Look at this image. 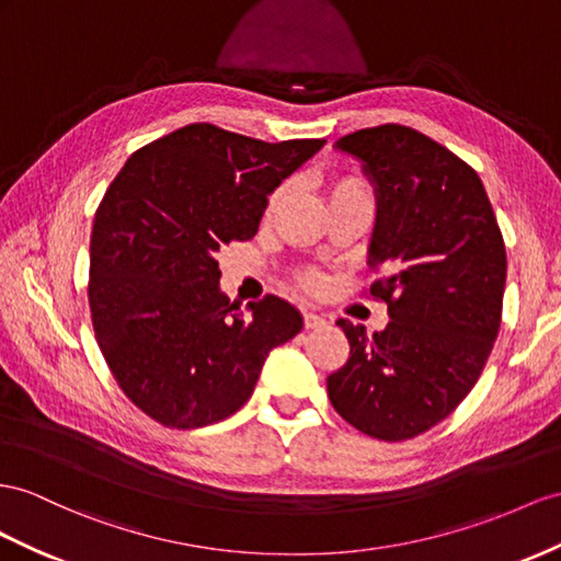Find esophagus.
<instances>
[{"mask_svg":"<svg viewBox=\"0 0 561 561\" xmlns=\"http://www.w3.org/2000/svg\"><path fill=\"white\" fill-rule=\"evenodd\" d=\"M327 324V320L318 312H304V327L306 329H322Z\"/></svg>","mask_w":561,"mask_h":561,"instance_id":"1","label":"esophagus"}]
</instances>
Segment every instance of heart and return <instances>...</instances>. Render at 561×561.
<instances>
[{
  "label": "heart",
  "instance_id": "obj_1",
  "mask_svg": "<svg viewBox=\"0 0 561 561\" xmlns=\"http://www.w3.org/2000/svg\"><path fill=\"white\" fill-rule=\"evenodd\" d=\"M284 194H286L284 186H279V190L272 192L270 198H267V208H270V210L277 208L279 201L284 198ZM343 194H367V184H365L360 178H341V180H336V182L332 184V198L343 196ZM304 286H306L308 291L320 289V277H318V275H306V277H304Z\"/></svg>",
  "mask_w": 561,
  "mask_h": 561
}]
</instances>
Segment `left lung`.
Segmentation results:
<instances>
[{
	"instance_id": "obj_1",
	"label": "left lung",
	"mask_w": 561,
	"mask_h": 561,
	"mask_svg": "<svg viewBox=\"0 0 561 561\" xmlns=\"http://www.w3.org/2000/svg\"><path fill=\"white\" fill-rule=\"evenodd\" d=\"M377 190L369 296L389 306L383 332L339 320L351 357L327 377L343 420L379 440L443 422L479 381L502 322L507 253L477 170L405 125L336 141Z\"/></svg>"
}]
</instances>
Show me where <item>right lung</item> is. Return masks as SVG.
<instances>
[{
	"mask_svg": "<svg viewBox=\"0 0 561 561\" xmlns=\"http://www.w3.org/2000/svg\"><path fill=\"white\" fill-rule=\"evenodd\" d=\"M322 147L192 123L135 151L108 184L90 239L94 339L153 422L198 428L234 414L267 353L300 332L275 294L243 312L229 304L215 255L255 237L267 194Z\"/></svg>",
	"mask_w": 561,
	"mask_h": 561,
	"instance_id": "1",
	"label": "right lung"
}]
</instances>
